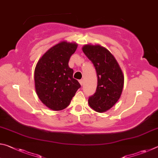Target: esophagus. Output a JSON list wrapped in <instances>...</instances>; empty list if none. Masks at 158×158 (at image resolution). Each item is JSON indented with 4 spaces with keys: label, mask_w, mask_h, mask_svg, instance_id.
Masks as SVG:
<instances>
[{
    "label": "esophagus",
    "mask_w": 158,
    "mask_h": 158,
    "mask_svg": "<svg viewBox=\"0 0 158 158\" xmlns=\"http://www.w3.org/2000/svg\"><path fill=\"white\" fill-rule=\"evenodd\" d=\"M79 83H80V84L83 85V84H84V80H83V79L79 80Z\"/></svg>",
    "instance_id": "1"
}]
</instances>
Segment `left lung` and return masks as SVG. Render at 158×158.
Segmentation results:
<instances>
[{
	"mask_svg": "<svg viewBox=\"0 0 158 158\" xmlns=\"http://www.w3.org/2000/svg\"><path fill=\"white\" fill-rule=\"evenodd\" d=\"M82 50L93 63L98 77L95 93L89 98V104L95 111L109 110L121 97L124 84L122 71L114 56L100 45H85Z\"/></svg>",
	"mask_w": 158,
	"mask_h": 158,
	"instance_id": "1",
	"label": "left lung"
}]
</instances>
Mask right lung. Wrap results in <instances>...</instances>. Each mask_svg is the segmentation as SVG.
<instances>
[{
    "label": "right lung",
    "instance_id": "right-lung-1",
    "mask_svg": "<svg viewBox=\"0 0 158 158\" xmlns=\"http://www.w3.org/2000/svg\"><path fill=\"white\" fill-rule=\"evenodd\" d=\"M77 44L61 42L42 56L35 69V85L42 103L55 111L65 109L77 90L81 88L68 66Z\"/></svg>",
    "mask_w": 158,
    "mask_h": 158
}]
</instances>
